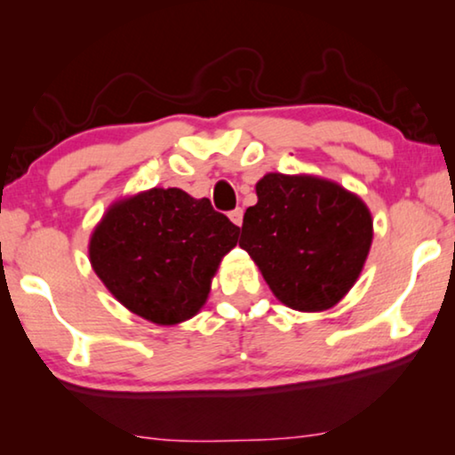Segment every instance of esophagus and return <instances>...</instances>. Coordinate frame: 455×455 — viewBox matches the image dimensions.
<instances>
[{
  "label": "esophagus",
  "instance_id": "34e87169",
  "mask_svg": "<svg viewBox=\"0 0 455 455\" xmlns=\"http://www.w3.org/2000/svg\"><path fill=\"white\" fill-rule=\"evenodd\" d=\"M229 220H232V223H235V226H242V220H244V211H242L240 207L238 209H234V211H229Z\"/></svg>",
  "mask_w": 455,
  "mask_h": 455
}]
</instances>
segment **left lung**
I'll return each instance as SVG.
<instances>
[{
	"label": "left lung",
	"instance_id": "1",
	"mask_svg": "<svg viewBox=\"0 0 455 455\" xmlns=\"http://www.w3.org/2000/svg\"><path fill=\"white\" fill-rule=\"evenodd\" d=\"M248 207L240 248L285 307L316 313L344 298L363 271L372 217L363 198L331 180L267 173Z\"/></svg>",
	"mask_w": 455,
	"mask_h": 455
}]
</instances>
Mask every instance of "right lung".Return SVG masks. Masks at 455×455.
I'll return each instance as SVG.
<instances>
[{
    "label": "right lung",
    "mask_w": 455,
    "mask_h": 455,
    "mask_svg": "<svg viewBox=\"0 0 455 455\" xmlns=\"http://www.w3.org/2000/svg\"><path fill=\"white\" fill-rule=\"evenodd\" d=\"M240 228L180 188H151L111 204L89 242L99 279L130 313L178 325L207 302Z\"/></svg>",
    "instance_id": "obj_1"
}]
</instances>
